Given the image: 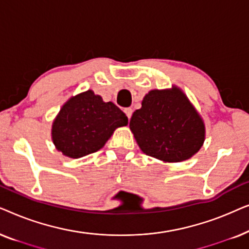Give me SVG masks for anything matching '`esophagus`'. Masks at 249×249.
Returning a JSON list of instances; mask_svg holds the SVG:
<instances>
[{"instance_id":"obj_1","label":"esophagus","mask_w":249,"mask_h":249,"mask_svg":"<svg viewBox=\"0 0 249 249\" xmlns=\"http://www.w3.org/2000/svg\"><path fill=\"white\" fill-rule=\"evenodd\" d=\"M124 113H125V115H127V117H128L129 120H130V118H131V115H132V108H130V107L124 108Z\"/></svg>"}]
</instances>
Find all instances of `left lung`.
<instances>
[{"instance_id": "8db88e82", "label": "left lung", "mask_w": 249, "mask_h": 249, "mask_svg": "<svg viewBox=\"0 0 249 249\" xmlns=\"http://www.w3.org/2000/svg\"><path fill=\"white\" fill-rule=\"evenodd\" d=\"M129 128L146 155L164 163L186 161L205 141V124L181 88L152 89L132 113Z\"/></svg>"}]
</instances>
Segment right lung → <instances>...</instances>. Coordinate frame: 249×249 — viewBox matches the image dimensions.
Segmentation results:
<instances>
[{"instance_id":"1","label":"right lung","mask_w":249,"mask_h":249,"mask_svg":"<svg viewBox=\"0 0 249 249\" xmlns=\"http://www.w3.org/2000/svg\"><path fill=\"white\" fill-rule=\"evenodd\" d=\"M128 124V118L112 102H104L91 89L71 96L53 120L52 142L70 159L97 152L117 128Z\"/></svg>"}]
</instances>
